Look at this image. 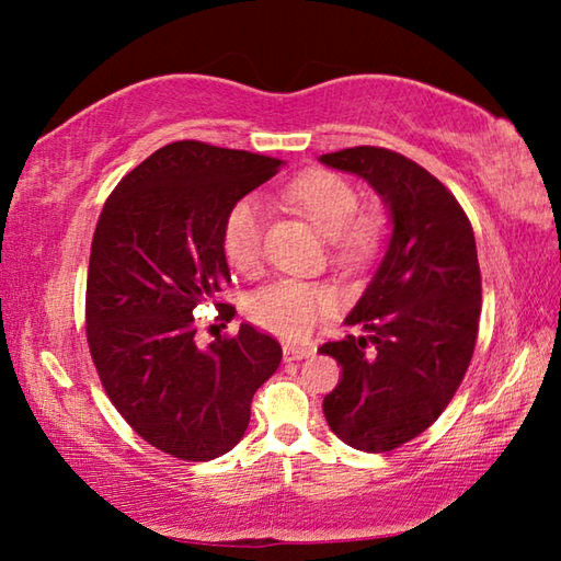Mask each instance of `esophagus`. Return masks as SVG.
<instances>
[{"mask_svg":"<svg viewBox=\"0 0 561 561\" xmlns=\"http://www.w3.org/2000/svg\"><path fill=\"white\" fill-rule=\"evenodd\" d=\"M313 354V347L306 344H284V362H301Z\"/></svg>","mask_w":561,"mask_h":561,"instance_id":"1","label":"esophagus"}]
</instances>
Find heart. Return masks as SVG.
Masks as SVG:
<instances>
[{
    "mask_svg": "<svg viewBox=\"0 0 561 561\" xmlns=\"http://www.w3.org/2000/svg\"><path fill=\"white\" fill-rule=\"evenodd\" d=\"M287 197L299 207L316 229L330 238L332 250L344 262H362L378 245V221L354 217L359 195L342 175L308 171L287 185ZM221 245L231 267L253 274L262 260V205L248 195L233 202L221 226ZM337 304L328 284L304 279H279L255 291L245 311L262 330L284 340H304Z\"/></svg>",
    "mask_w": 561,
    "mask_h": 561,
    "instance_id": "1",
    "label": "heart"
}]
</instances>
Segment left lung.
I'll use <instances>...</instances> for the list:
<instances>
[{
	"instance_id": "8db88e82",
	"label": "left lung",
	"mask_w": 561,
	"mask_h": 561,
	"mask_svg": "<svg viewBox=\"0 0 561 561\" xmlns=\"http://www.w3.org/2000/svg\"><path fill=\"white\" fill-rule=\"evenodd\" d=\"M318 161L359 175L390 217L386 255L344 318L364 335L318 350L342 366L323 412L347 446L392 450L436 422L470 366L482 306L474 233L458 199L402 153L354 147Z\"/></svg>"
}]
</instances>
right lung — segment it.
Masks as SVG:
<instances>
[{
  "instance_id": "right-lung-1",
  "label": "right lung",
  "mask_w": 561,
  "mask_h": 561,
  "mask_svg": "<svg viewBox=\"0 0 561 561\" xmlns=\"http://www.w3.org/2000/svg\"><path fill=\"white\" fill-rule=\"evenodd\" d=\"M282 165L173 141L127 173L101 211L87 282L89 350L115 410L173 458L229 453L245 434L255 390L279 368V342L248 323L199 347L193 311L231 282L226 211Z\"/></svg>"
}]
</instances>
